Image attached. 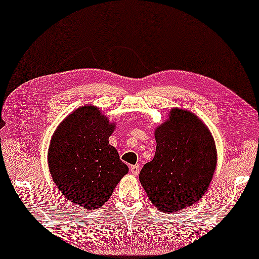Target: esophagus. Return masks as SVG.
<instances>
[{
	"mask_svg": "<svg viewBox=\"0 0 259 259\" xmlns=\"http://www.w3.org/2000/svg\"><path fill=\"white\" fill-rule=\"evenodd\" d=\"M130 171H131V173H132V175H134V176H138L139 175V171H140V167L138 165H132L130 167Z\"/></svg>",
	"mask_w": 259,
	"mask_h": 259,
	"instance_id": "obj_1",
	"label": "esophagus"
}]
</instances>
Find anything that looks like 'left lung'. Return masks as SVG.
<instances>
[{"label": "left lung", "instance_id": "8db88e82", "mask_svg": "<svg viewBox=\"0 0 259 259\" xmlns=\"http://www.w3.org/2000/svg\"><path fill=\"white\" fill-rule=\"evenodd\" d=\"M153 160L141 168L139 180L158 210L177 212L201 199L217 165V150L206 125L193 113L172 108L155 128Z\"/></svg>", "mask_w": 259, "mask_h": 259}]
</instances>
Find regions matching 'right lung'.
Instances as JSON below:
<instances>
[{"label": "right lung", "instance_id": "right-lung-1", "mask_svg": "<svg viewBox=\"0 0 259 259\" xmlns=\"http://www.w3.org/2000/svg\"><path fill=\"white\" fill-rule=\"evenodd\" d=\"M115 123L95 106L75 109L58 126L48 150L52 178L67 199L87 210L111 198L128 167L108 138Z\"/></svg>", "mask_w": 259, "mask_h": 259}]
</instances>
